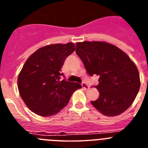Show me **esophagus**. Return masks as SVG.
Returning a JSON list of instances; mask_svg holds the SVG:
<instances>
[{"instance_id": "obj_1", "label": "esophagus", "mask_w": 148, "mask_h": 148, "mask_svg": "<svg viewBox=\"0 0 148 148\" xmlns=\"http://www.w3.org/2000/svg\"><path fill=\"white\" fill-rule=\"evenodd\" d=\"M82 87H83L84 89H85V90H88V89H89V86L87 85L85 82H82Z\"/></svg>"}]
</instances>
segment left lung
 I'll return each instance as SVG.
<instances>
[{
  "instance_id": "1",
  "label": "left lung",
  "mask_w": 148,
  "mask_h": 148,
  "mask_svg": "<svg viewBox=\"0 0 148 148\" xmlns=\"http://www.w3.org/2000/svg\"><path fill=\"white\" fill-rule=\"evenodd\" d=\"M75 53L90 76H99V97L91 101L104 116L125 112L135 100L140 88L138 69L130 57L113 44L102 41L76 44Z\"/></svg>"
}]
</instances>
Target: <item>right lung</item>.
<instances>
[{
  "instance_id": "right-lung-1",
  "label": "right lung",
  "mask_w": 148,
  "mask_h": 148,
  "mask_svg": "<svg viewBox=\"0 0 148 148\" xmlns=\"http://www.w3.org/2000/svg\"><path fill=\"white\" fill-rule=\"evenodd\" d=\"M75 44L45 46L28 58L18 77V91L27 108L47 117L67 105L73 92L82 88L78 83L61 81L65 59L75 51Z\"/></svg>"
}]
</instances>
